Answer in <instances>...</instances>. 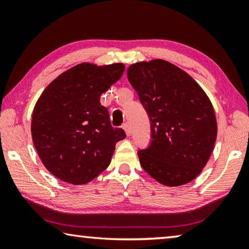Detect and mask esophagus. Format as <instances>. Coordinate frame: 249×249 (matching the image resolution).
I'll use <instances>...</instances> for the list:
<instances>
[{
	"label": "esophagus",
	"mask_w": 249,
	"mask_h": 249,
	"mask_svg": "<svg viewBox=\"0 0 249 249\" xmlns=\"http://www.w3.org/2000/svg\"><path fill=\"white\" fill-rule=\"evenodd\" d=\"M123 128L125 130L126 135H127V136H130V134H132V127H130V125L128 123H126V124H124Z\"/></svg>",
	"instance_id": "esophagus-1"
}]
</instances>
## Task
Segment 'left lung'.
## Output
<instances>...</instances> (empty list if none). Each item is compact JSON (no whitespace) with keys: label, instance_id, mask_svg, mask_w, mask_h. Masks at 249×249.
Segmentation results:
<instances>
[{"label":"left lung","instance_id":"obj_1","mask_svg":"<svg viewBox=\"0 0 249 249\" xmlns=\"http://www.w3.org/2000/svg\"><path fill=\"white\" fill-rule=\"evenodd\" d=\"M127 78L151 125L150 146L138 151L142 167L167 187L191 182L216 142V116L208 94L190 74L162 59L130 65Z\"/></svg>","mask_w":249,"mask_h":249}]
</instances>
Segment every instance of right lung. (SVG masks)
Segmentation results:
<instances>
[{
  "label": "right lung",
  "instance_id": "right-lung-1",
  "mask_svg": "<svg viewBox=\"0 0 249 249\" xmlns=\"http://www.w3.org/2000/svg\"><path fill=\"white\" fill-rule=\"evenodd\" d=\"M123 64L81 62L50 82L37 100L32 137L41 162L67 183L87 184L107 169L122 128H113L100 96L121 79Z\"/></svg>",
  "mask_w": 249,
  "mask_h": 249
}]
</instances>
